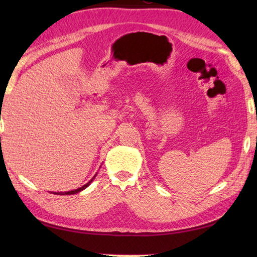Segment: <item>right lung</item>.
I'll return each instance as SVG.
<instances>
[{"label":"right lung","instance_id":"1","mask_svg":"<svg viewBox=\"0 0 257 257\" xmlns=\"http://www.w3.org/2000/svg\"><path fill=\"white\" fill-rule=\"evenodd\" d=\"M95 177H96V175H95V176L93 177V179H90L88 182H87L86 185H84L82 187H80V188L75 189V190H70V191H64V193H54V194H56V195H72V194H77V193H79V191L84 190L85 188H87V187H88V186L90 185V182H92V181L94 180V178H95Z\"/></svg>","mask_w":257,"mask_h":257}]
</instances>
